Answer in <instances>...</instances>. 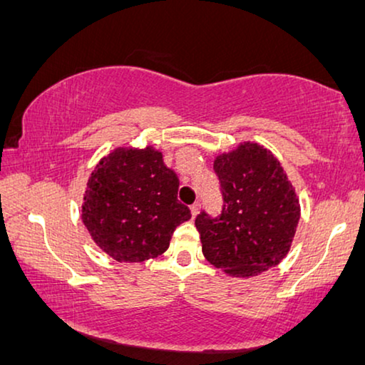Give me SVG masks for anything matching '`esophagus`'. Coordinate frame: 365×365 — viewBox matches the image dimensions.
Returning <instances> with one entry per match:
<instances>
[{
  "mask_svg": "<svg viewBox=\"0 0 365 365\" xmlns=\"http://www.w3.org/2000/svg\"><path fill=\"white\" fill-rule=\"evenodd\" d=\"M198 210H200V205L198 203H193L192 206H190V211H192V216L193 217L198 215Z\"/></svg>",
  "mask_w": 365,
  "mask_h": 365,
  "instance_id": "esophagus-1",
  "label": "esophagus"
}]
</instances>
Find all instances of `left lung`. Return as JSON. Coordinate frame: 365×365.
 Returning <instances> with one entry per match:
<instances>
[{
  "label": "left lung",
  "mask_w": 365,
  "mask_h": 365,
  "mask_svg": "<svg viewBox=\"0 0 365 365\" xmlns=\"http://www.w3.org/2000/svg\"><path fill=\"white\" fill-rule=\"evenodd\" d=\"M221 215L195 220L201 251L216 269L251 279L279 265L300 221V201L279 159L262 144L244 140L215 157Z\"/></svg>",
  "instance_id": "1"
}]
</instances>
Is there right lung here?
<instances>
[{
    "label": "right lung",
    "instance_id": "right-lung-1",
    "mask_svg": "<svg viewBox=\"0 0 365 365\" xmlns=\"http://www.w3.org/2000/svg\"><path fill=\"white\" fill-rule=\"evenodd\" d=\"M178 178L152 145H121L90 173L81 221L118 262H144L167 251L173 231L192 215L177 200Z\"/></svg>",
    "mask_w": 365,
    "mask_h": 365
}]
</instances>
